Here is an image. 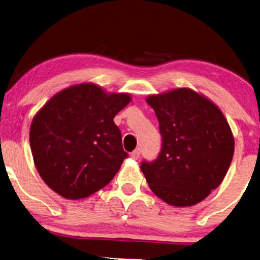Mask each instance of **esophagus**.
Wrapping results in <instances>:
<instances>
[{
	"label": "esophagus",
	"mask_w": 260,
	"mask_h": 260,
	"mask_svg": "<svg viewBox=\"0 0 260 260\" xmlns=\"http://www.w3.org/2000/svg\"><path fill=\"white\" fill-rule=\"evenodd\" d=\"M139 155H141V149H136L135 151L131 152V158L135 159V160H137L139 158Z\"/></svg>",
	"instance_id": "34e87169"
}]
</instances>
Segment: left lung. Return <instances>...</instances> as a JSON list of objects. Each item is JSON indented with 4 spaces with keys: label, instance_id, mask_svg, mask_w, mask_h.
I'll list each match as a JSON object with an SVG mask.
<instances>
[{
    "label": "left lung",
    "instance_id": "left-lung-1",
    "mask_svg": "<svg viewBox=\"0 0 260 260\" xmlns=\"http://www.w3.org/2000/svg\"><path fill=\"white\" fill-rule=\"evenodd\" d=\"M161 135V150L141 170L150 189L174 207L201 202L224 179L235 142L224 115L209 99L178 88L146 99Z\"/></svg>",
    "mask_w": 260,
    "mask_h": 260
}]
</instances>
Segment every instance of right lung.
Listing matches in <instances>:
<instances>
[{
    "mask_svg": "<svg viewBox=\"0 0 260 260\" xmlns=\"http://www.w3.org/2000/svg\"><path fill=\"white\" fill-rule=\"evenodd\" d=\"M131 101L94 83L59 91L36 114L30 127L34 161L44 182L70 200L107 186L127 157L114 117Z\"/></svg>",
    "mask_w": 260,
    "mask_h": 260,
    "instance_id": "1",
    "label": "right lung"
}]
</instances>
